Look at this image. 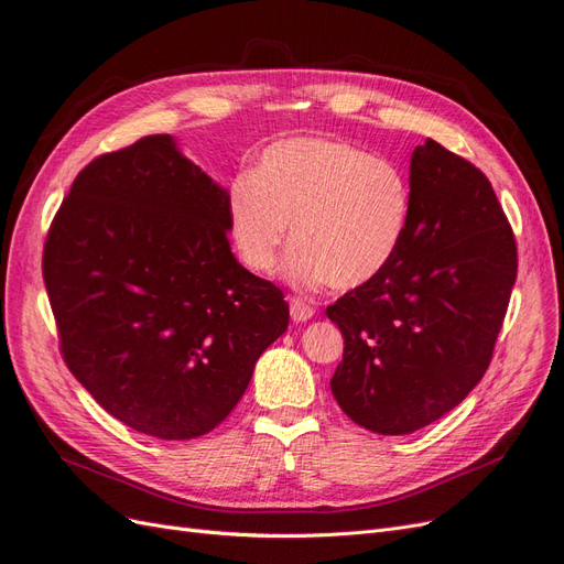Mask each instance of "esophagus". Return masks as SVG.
<instances>
[{
	"label": "esophagus",
	"instance_id": "34e87169",
	"mask_svg": "<svg viewBox=\"0 0 564 564\" xmlns=\"http://www.w3.org/2000/svg\"><path fill=\"white\" fill-rule=\"evenodd\" d=\"M289 311H292V319H294V322H308V319L315 315L313 305L305 303V301L299 299V296H294L292 301H289Z\"/></svg>",
	"mask_w": 564,
	"mask_h": 564
}]
</instances>
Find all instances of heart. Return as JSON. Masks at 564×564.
Masks as SVG:
<instances>
[{
  "instance_id": "heart-1",
  "label": "heart",
  "mask_w": 564,
  "mask_h": 564,
  "mask_svg": "<svg viewBox=\"0 0 564 564\" xmlns=\"http://www.w3.org/2000/svg\"><path fill=\"white\" fill-rule=\"evenodd\" d=\"M228 230L240 261L259 275L278 268L313 289H357L392 263L412 220V183L402 169L348 141L296 135L268 145L251 174L226 193Z\"/></svg>"
}]
</instances>
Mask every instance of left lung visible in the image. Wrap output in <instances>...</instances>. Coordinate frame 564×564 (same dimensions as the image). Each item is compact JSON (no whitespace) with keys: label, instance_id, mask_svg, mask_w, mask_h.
I'll return each mask as SVG.
<instances>
[{"label":"left lung","instance_id":"1","mask_svg":"<svg viewBox=\"0 0 564 564\" xmlns=\"http://www.w3.org/2000/svg\"><path fill=\"white\" fill-rule=\"evenodd\" d=\"M409 183L402 249L327 308L344 334L334 398L379 435L423 429L480 383L518 278L513 228L480 169L429 139Z\"/></svg>","mask_w":564,"mask_h":564}]
</instances>
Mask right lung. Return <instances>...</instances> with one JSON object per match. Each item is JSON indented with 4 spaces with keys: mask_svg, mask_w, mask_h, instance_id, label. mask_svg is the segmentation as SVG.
<instances>
[{
    "mask_svg": "<svg viewBox=\"0 0 564 564\" xmlns=\"http://www.w3.org/2000/svg\"><path fill=\"white\" fill-rule=\"evenodd\" d=\"M226 193L172 135H145L82 169L44 242L67 369L160 440L214 431L289 327L282 289L230 251Z\"/></svg>",
    "mask_w": 564,
    "mask_h": 564,
    "instance_id": "add662e5",
    "label": "right lung"
}]
</instances>
